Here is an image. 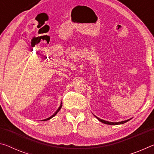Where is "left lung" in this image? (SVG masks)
Instances as JSON below:
<instances>
[{
	"mask_svg": "<svg viewBox=\"0 0 154 154\" xmlns=\"http://www.w3.org/2000/svg\"><path fill=\"white\" fill-rule=\"evenodd\" d=\"M96 118H97L99 121L100 122H102L103 124H108V125H119V124H123L124 123H126V122H128L130 119H127V120H125V121H122V122H108V121H106V120H104V119H101L100 118H98V117H96V116H94Z\"/></svg>",
	"mask_w": 154,
	"mask_h": 154,
	"instance_id": "obj_1",
	"label": "left lung"
}]
</instances>
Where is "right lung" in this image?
<instances>
[{"label": "right lung", "mask_w": 154, "mask_h": 154, "mask_svg": "<svg viewBox=\"0 0 154 154\" xmlns=\"http://www.w3.org/2000/svg\"><path fill=\"white\" fill-rule=\"evenodd\" d=\"M62 103L61 102L60 105V106H59V107H58V109H57V110H56V111L55 112V113H54L53 115H52V116H51L50 117H49V118H46V119H43V120H41V121H47V120H49V119H51L52 118H54V117L55 116L57 113H58V112L60 110V109L62 108Z\"/></svg>", "instance_id": "right-lung-1"}]
</instances>
